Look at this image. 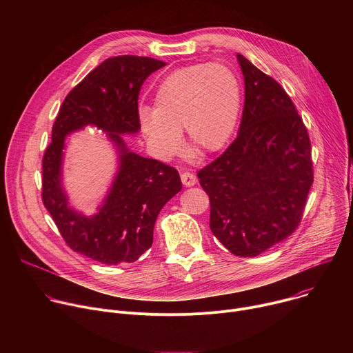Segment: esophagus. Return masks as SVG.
I'll return each instance as SVG.
<instances>
[{"label":"esophagus","instance_id":"obj_1","mask_svg":"<svg viewBox=\"0 0 353 353\" xmlns=\"http://www.w3.org/2000/svg\"><path fill=\"white\" fill-rule=\"evenodd\" d=\"M180 177H181V181H183V184L185 187H191V185H194L196 183V177L191 172H183Z\"/></svg>","mask_w":353,"mask_h":353}]
</instances>
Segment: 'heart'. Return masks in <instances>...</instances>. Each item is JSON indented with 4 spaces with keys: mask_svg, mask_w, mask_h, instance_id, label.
<instances>
[{
    "mask_svg": "<svg viewBox=\"0 0 353 353\" xmlns=\"http://www.w3.org/2000/svg\"><path fill=\"white\" fill-rule=\"evenodd\" d=\"M243 86L237 72L222 63H199L170 72L158 86L154 109L139 110V124L162 157L181 148V131L190 152L208 155L230 139L241 110Z\"/></svg>",
    "mask_w": 353,
    "mask_h": 353,
    "instance_id": "1",
    "label": "heart"
}]
</instances>
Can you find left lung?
<instances>
[{
    "mask_svg": "<svg viewBox=\"0 0 353 353\" xmlns=\"http://www.w3.org/2000/svg\"><path fill=\"white\" fill-rule=\"evenodd\" d=\"M244 109L236 139L196 176L210 196V228L239 257H256L299 226L313 184L312 143L292 99L237 54Z\"/></svg>",
    "mask_w": 353,
    "mask_h": 353,
    "instance_id": "obj_1",
    "label": "left lung"
}]
</instances>
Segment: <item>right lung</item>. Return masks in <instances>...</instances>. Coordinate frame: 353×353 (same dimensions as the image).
Wrapping results in <instances>:
<instances>
[{"label":"right lung","instance_id":"1","mask_svg":"<svg viewBox=\"0 0 353 353\" xmlns=\"http://www.w3.org/2000/svg\"><path fill=\"white\" fill-rule=\"evenodd\" d=\"M166 63L117 56L90 71L64 99L43 157L41 199L63 239L77 253L108 265L134 263L152 245L157 218L181 190L179 172L130 152L121 134L141 128L138 96L143 81ZM85 125L108 132L121 155L119 173L99 212L88 219L68 207L61 185L65 137Z\"/></svg>","mask_w":353,"mask_h":353}]
</instances>
